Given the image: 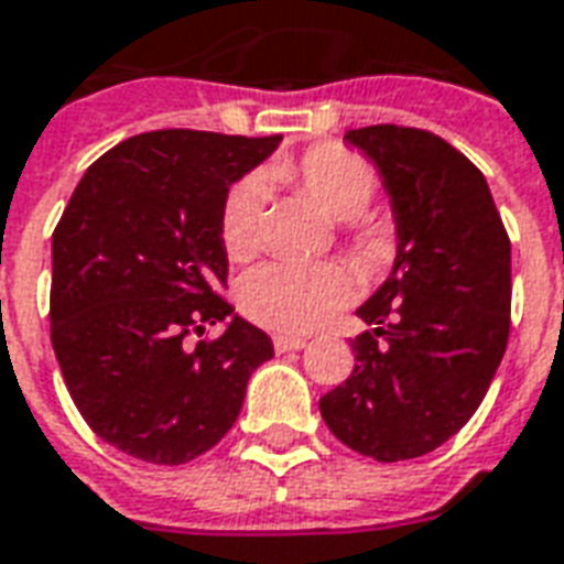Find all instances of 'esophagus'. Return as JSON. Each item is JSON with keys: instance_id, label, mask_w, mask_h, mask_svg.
Here are the masks:
<instances>
[{"instance_id": "esophagus-1", "label": "esophagus", "mask_w": 564, "mask_h": 564, "mask_svg": "<svg viewBox=\"0 0 564 564\" xmlns=\"http://www.w3.org/2000/svg\"><path fill=\"white\" fill-rule=\"evenodd\" d=\"M307 344L304 337H295V335H274V349L278 352H293V349H302Z\"/></svg>"}]
</instances>
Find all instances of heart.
<instances>
[{"instance_id":"1","label":"heart","mask_w":564,"mask_h":564,"mask_svg":"<svg viewBox=\"0 0 564 564\" xmlns=\"http://www.w3.org/2000/svg\"><path fill=\"white\" fill-rule=\"evenodd\" d=\"M271 176L293 182L337 220H349L356 239L370 257H386L391 232L382 224H358L377 194V170L344 145L325 143L302 158L278 161ZM262 182L241 178L229 191L220 212V245L232 260H248L260 245ZM349 299V281L332 262H262L239 281V307L262 328L281 335H302L323 325Z\"/></svg>"}]
</instances>
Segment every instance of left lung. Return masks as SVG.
I'll return each instance as SVG.
<instances>
[{
  "label": "left lung",
  "instance_id": "obj_1",
  "mask_svg": "<svg viewBox=\"0 0 564 564\" xmlns=\"http://www.w3.org/2000/svg\"><path fill=\"white\" fill-rule=\"evenodd\" d=\"M346 143L391 199L398 257L356 314V367L319 400L328 431L379 463L440 448L481 406L511 328V241L481 170L421 128L370 124Z\"/></svg>",
  "mask_w": 564,
  "mask_h": 564
}]
</instances>
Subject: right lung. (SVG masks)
Masks as SVG:
<instances>
[{
	"mask_svg": "<svg viewBox=\"0 0 564 564\" xmlns=\"http://www.w3.org/2000/svg\"><path fill=\"white\" fill-rule=\"evenodd\" d=\"M274 137L152 131L101 154L53 232L50 340L91 431L137 460L178 466L236 424L271 337L220 299V212ZM227 322L215 341L193 344Z\"/></svg>",
	"mask_w": 564,
	"mask_h": 564,
	"instance_id": "1",
	"label": "right lung"
}]
</instances>
